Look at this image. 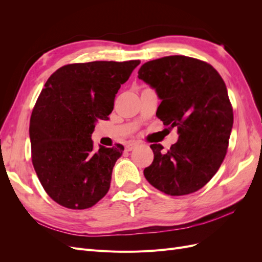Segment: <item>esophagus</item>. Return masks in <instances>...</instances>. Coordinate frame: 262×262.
<instances>
[{"mask_svg":"<svg viewBox=\"0 0 262 262\" xmlns=\"http://www.w3.org/2000/svg\"><path fill=\"white\" fill-rule=\"evenodd\" d=\"M137 145H138L137 142H129V143L125 145V150H128L129 152V150H132Z\"/></svg>","mask_w":262,"mask_h":262,"instance_id":"34e87169","label":"esophagus"}]
</instances>
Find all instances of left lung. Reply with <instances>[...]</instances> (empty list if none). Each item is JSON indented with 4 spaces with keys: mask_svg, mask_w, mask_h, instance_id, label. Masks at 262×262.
<instances>
[{
    "mask_svg": "<svg viewBox=\"0 0 262 262\" xmlns=\"http://www.w3.org/2000/svg\"><path fill=\"white\" fill-rule=\"evenodd\" d=\"M138 74L162 100L156 116L165 125L177 126L179 134L167 152L161 144L150 145L154 161L144 176L166 194L195 192L219 170L233 128L223 78L209 63L186 55L148 61Z\"/></svg>",
    "mask_w": 262,
    "mask_h": 262,
    "instance_id": "1",
    "label": "left lung"
}]
</instances>
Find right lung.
<instances>
[{
	"label": "right lung",
	"instance_id": "right-lung-1",
	"mask_svg": "<svg viewBox=\"0 0 262 262\" xmlns=\"http://www.w3.org/2000/svg\"><path fill=\"white\" fill-rule=\"evenodd\" d=\"M140 60L94 61L60 68L48 78L30 117L31 160L46 192L83 210L108 192L122 145L95 149L92 133L107 120L116 94Z\"/></svg>",
	"mask_w": 262,
	"mask_h": 262
}]
</instances>
